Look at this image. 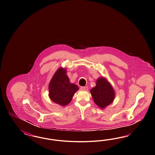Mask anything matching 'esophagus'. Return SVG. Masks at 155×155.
I'll list each match as a JSON object with an SVG mask.
<instances>
[{
	"mask_svg": "<svg viewBox=\"0 0 155 155\" xmlns=\"http://www.w3.org/2000/svg\"><path fill=\"white\" fill-rule=\"evenodd\" d=\"M80 89H81V90H82V91H86L88 89V87H86V86H82V87H80Z\"/></svg>",
	"mask_w": 155,
	"mask_h": 155,
	"instance_id": "34e87169",
	"label": "esophagus"
}]
</instances>
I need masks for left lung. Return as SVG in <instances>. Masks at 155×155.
<instances>
[{
  "label": "left lung",
  "instance_id": "left-lung-1",
  "mask_svg": "<svg viewBox=\"0 0 155 155\" xmlns=\"http://www.w3.org/2000/svg\"><path fill=\"white\" fill-rule=\"evenodd\" d=\"M95 103L101 109L113 103L115 93L112 85L106 78L101 77L96 81V86L90 90Z\"/></svg>",
  "mask_w": 155,
  "mask_h": 155
}]
</instances>
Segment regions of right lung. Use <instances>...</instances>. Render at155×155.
Wrapping results in <instances>:
<instances>
[{
	"label": "right lung",
	"mask_w": 155,
	"mask_h": 155,
	"mask_svg": "<svg viewBox=\"0 0 155 155\" xmlns=\"http://www.w3.org/2000/svg\"><path fill=\"white\" fill-rule=\"evenodd\" d=\"M65 68H58L49 84V97L53 102L62 106L70 103L75 92L79 90L77 85L71 84Z\"/></svg>",
	"instance_id": "1"
}]
</instances>
